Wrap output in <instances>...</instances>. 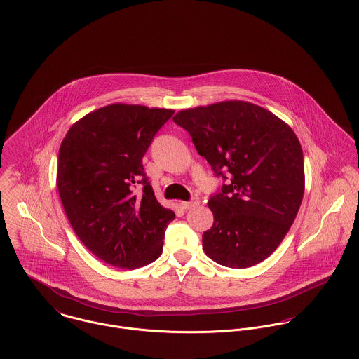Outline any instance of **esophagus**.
<instances>
[{"instance_id": "34e87169", "label": "esophagus", "mask_w": 359, "mask_h": 359, "mask_svg": "<svg viewBox=\"0 0 359 359\" xmlns=\"http://www.w3.org/2000/svg\"><path fill=\"white\" fill-rule=\"evenodd\" d=\"M199 203H201V201H199L198 198H192L189 202H182L181 205H182V208H185V210H189V208H194V207L199 205Z\"/></svg>"}]
</instances>
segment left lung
Masks as SVG:
<instances>
[{
    "label": "left lung",
    "instance_id": "1",
    "mask_svg": "<svg viewBox=\"0 0 359 359\" xmlns=\"http://www.w3.org/2000/svg\"><path fill=\"white\" fill-rule=\"evenodd\" d=\"M172 120L222 180L208 199L214 222L203 233L205 255L229 268H248L271 256L304 194V158L293 130L243 101L182 110Z\"/></svg>",
    "mask_w": 359,
    "mask_h": 359
}]
</instances>
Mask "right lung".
<instances>
[{"label":"right lung","instance_id":"1","mask_svg":"<svg viewBox=\"0 0 359 359\" xmlns=\"http://www.w3.org/2000/svg\"><path fill=\"white\" fill-rule=\"evenodd\" d=\"M172 114L109 104L73 124L62 141L56 184L65 212L83 245L109 265L134 269L163 252L175 214L156 201L142 157Z\"/></svg>","mask_w":359,"mask_h":359}]
</instances>
